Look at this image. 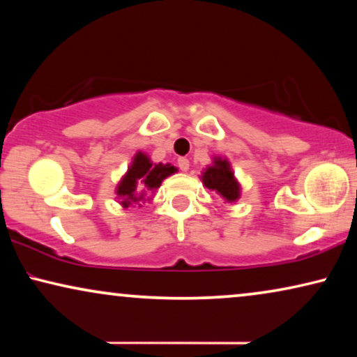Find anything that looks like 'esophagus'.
<instances>
[{"mask_svg":"<svg viewBox=\"0 0 357 357\" xmlns=\"http://www.w3.org/2000/svg\"><path fill=\"white\" fill-rule=\"evenodd\" d=\"M177 164H178V169L183 170V172H187V170L190 169V160L187 158H178Z\"/></svg>","mask_w":357,"mask_h":357,"instance_id":"1","label":"esophagus"}]
</instances>
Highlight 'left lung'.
Instances as JSON below:
<instances>
[{
	"mask_svg": "<svg viewBox=\"0 0 357 357\" xmlns=\"http://www.w3.org/2000/svg\"><path fill=\"white\" fill-rule=\"evenodd\" d=\"M202 180L204 187L214 190L229 203L236 202L241 197V187H238V182L234 177L231 164L226 159H214L213 165H209L203 172Z\"/></svg>",
	"mask_w": 357,
	"mask_h": 357,
	"instance_id": "1",
	"label": "left lung"
}]
</instances>
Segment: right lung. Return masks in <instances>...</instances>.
Here are the masks:
<instances>
[{
    "mask_svg": "<svg viewBox=\"0 0 357 357\" xmlns=\"http://www.w3.org/2000/svg\"><path fill=\"white\" fill-rule=\"evenodd\" d=\"M177 172V169L170 164H153L144 153H138L133 158L128 172L120 180L116 187V195L123 199L121 204L128 208L131 203L143 199L144 193L138 195V188L146 187L148 190H155L160 187L164 178Z\"/></svg>",
    "mask_w": 357,
    "mask_h": 357,
    "instance_id": "right-lung-1",
    "label": "right lung"
}]
</instances>
